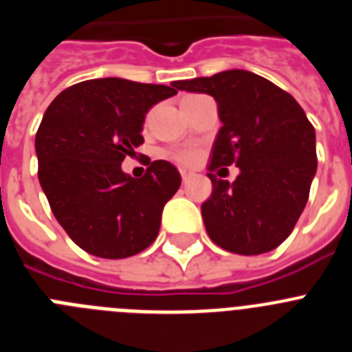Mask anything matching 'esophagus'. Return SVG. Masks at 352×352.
Instances as JSON below:
<instances>
[{"instance_id":"1","label":"esophagus","mask_w":352,"mask_h":352,"mask_svg":"<svg viewBox=\"0 0 352 352\" xmlns=\"http://www.w3.org/2000/svg\"><path fill=\"white\" fill-rule=\"evenodd\" d=\"M179 174H182L183 182H188V179L194 176V173H192V170H188V169H182V170H179Z\"/></svg>"}]
</instances>
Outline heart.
Returning a JSON list of instances; mask_svg holds the SVG:
<instances>
[{"label": "heart", "mask_w": 352, "mask_h": 352, "mask_svg": "<svg viewBox=\"0 0 352 352\" xmlns=\"http://www.w3.org/2000/svg\"><path fill=\"white\" fill-rule=\"evenodd\" d=\"M173 160H176L178 164H183V166H190V164H195L199 158L197 149L194 148H182V149H176L170 153Z\"/></svg>", "instance_id": "obj_1"}]
</instances>
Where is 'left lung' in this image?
Listing matches in <instances>:
<instances>
[{"label":"left lung","instance_id":"obj_1","mask_svg":"<svg viewBox=\"0 0 352 352\" xmlns=\"http://www.w3.org/2000/svg\"><path fill=\"white\" fill-rule=\"evenodd\" d=\"M176 88L217 100L222 129L211 148V197L201 206L206 231L223 250L259 256L296 226L317 170L316 130L287 91L248 70L178 80ZM236 163L229 184L211 175Z\"/></svg>","mask_w":352,"mask_h":352}]
</instances>
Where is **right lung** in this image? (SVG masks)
I'll use <instances>...</instances> for the list:
<instances>
[{
  "label": "right lung",
  "mask_w": 352,
  "mask_h": 352,
  "mask_svg": "<svg viewBox=\"0 0 352 352\" xmlns=\"http://www.w3.org/2000/svg\"><path fill=\"white\" fill-rule=\"evenodd\" d=\"M176 93V82L91 79L61 91L43 114L35 138L40 185L56 220L91 256L125 259L158 236L182 176L170 162L155 160L132 178L121 162L144 142L149 109Z\"/></svg>",
  "instance_id": "1"
}]
</instances>
